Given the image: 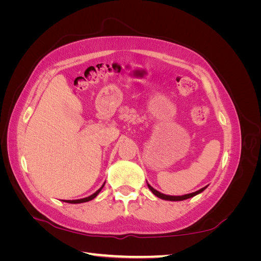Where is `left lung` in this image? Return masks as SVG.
I'll use <instances>...</instances> for the list:
<instances>
[{
	"mask_svg": "<svg viewBox=\"0 0 261 261\" xmlns=\"http://www.w3.org/2000/svg\"><path fill=\"white\" fill-rule=\"evenodd\" d=\"M148 187H149L150 191H151V192H152L156 197H159V198H161V199L172 200V201H179V200H185V199L191 198V197H194V196H196V195H198L199 193L203 192L204 189H206V187H207V186H206V187H203V188H201V189H199V191H197V192H195V193L187 194V195H184V196H168V195H164V194H161L160 192L155 191V189H154L153 187L150 186L149 184H148Z\"/></svg>",
	"mask_w": 261,
	"mask_h": 261,
	"instance_id": "obj_1",
	"label": "left lung"
}]
</instances>
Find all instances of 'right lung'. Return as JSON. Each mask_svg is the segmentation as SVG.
Wrapping results in <instances>:
<instances>
[{
    "label": "right lung",
    "instance_id": "obj_1",
    "mask_svg": "<svg viewBox=\"0 0 261 261\" xmlns=\"http://www.w3.org/2000/svg\"><path fill=\"white\" fill-rule=\"evenodd\" d=\"M103 188V186H102L100 189H98V191L94 193V194H92L91 196H89V197H86V198H83V199H77V200H64V201H66V202H69V203H81V202H86V201H89V200H91V199H93L94 197H97V195L100 193V191L101 189Z\"/></svg>",
    "mask_w": 261,
    "mask_h": 261
}]
</instances>
